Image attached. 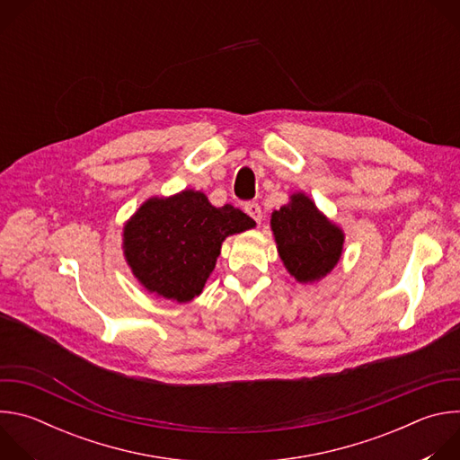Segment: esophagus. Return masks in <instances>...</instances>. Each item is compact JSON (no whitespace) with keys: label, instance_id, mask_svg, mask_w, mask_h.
I'll list each match as a JSON object with an SVG mask.
<instances>
[{"label":"esophagus","instance_id":"1","mask_svg":"<svg viewBox=\"0 0 460 460\" xmlns=\"http://www.w3.org/2000/svg\"><path fill=\"white\" fill-rule=\"evenodd\" d=\"M243 211H245L256 224L261 222V208H260L256 202H247V204L243 206Z\"/></svg>","mask_w":460,"mask_h":460}]
</instances>
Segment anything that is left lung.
Returning <instances> with one entry per match:
<instances>
[{
	"label": "left lung",
	"instance_id": "left-lung-1",
	"mask_svg": "<svg viewBox=\"0 0 460 460\" xmlns=\"http://www.w3.org/2000/svg\"><path fill=\"white\" fill-rule=\"evenodd\" d=\"M271 229L286 270L300 284L318 282L339 264L344 233L304 192L271 215Z\"/></svg>",
	"mask_w": 460,
	"mask_h": 460
}]
</instances>
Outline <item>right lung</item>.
I'll use <instances>...</instances> for the list:
<instances>
[{"instance_id":"obj_1","label":"right lung","mask_w":460,"mask_h":460,"mask_svg":"<svg viewBox=\"0 0 460 460\" xmlns=\"http://www.w3.org/2000/svg\"><path fill=\"white\" fill-rule=\"evenodd\" d=\"M254 226L231 204L215 208L204 192L185 189L140 206L123 226V254L149 293L183 304L202 293L222 242Z\"/></svg>"}]
</instances>
